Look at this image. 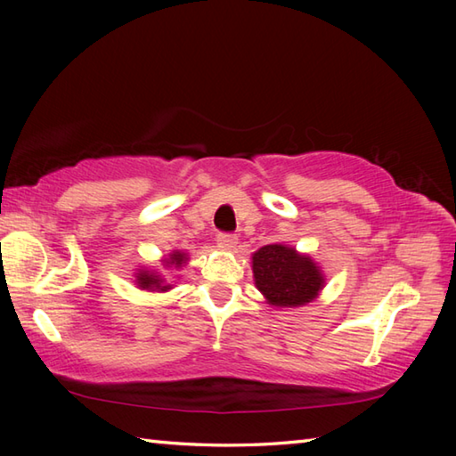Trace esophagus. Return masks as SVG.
<instances>
[{"label": "esophagus", "mask_w": 456, "mask_h": 456, "mask_svg": "<svg viewBox=\"0 0 456 456\" xmlns=\"http://www.w3.org/2000/svg\"><path fill=\"white\" fill-rule=\"evenodd\" d=\"M239 239L231 233H219L217 235V247L221 250H235Z\"/></svg>", "instance_id": "34e87169"}]
</instances>
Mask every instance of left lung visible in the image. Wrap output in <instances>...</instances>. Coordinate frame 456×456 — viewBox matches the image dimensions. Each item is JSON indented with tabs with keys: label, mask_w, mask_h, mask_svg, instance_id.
Segmentation results:
<instances>
[{
	"label": "left lung",
	"mask_w": 456,
	"mask_h": 456,
	"mask_svg": "<svg viewBox=\"0 0 456 456\" xmlns=\"http://www.w3.org/2000/svg\"><path fill=\"white\" fill-rule=\"evenodd\" d=\"M255 286L273 307L312 304L325 288V274L315 260L284 243L265 245L250 256Z\"/></svg>",
	"instance_id": "left-lung-1"
}]
</instances>
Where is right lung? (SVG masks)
Masks as SVG:
<instances>
[{"label": "right lung", "mask_w": 456, "mask_h": 456, "mask_svg": "<svg viewBox=\"0 0 456 456\" xmlns=\"http://www.w3.org/2000/svg\"><path fill=\"white\" fill-rule=\"evenodd\" d=\"M188 265V253H183L180 248H174L168 256L162 258V268L164 270H180L182 266ZM134 284L139 289H147V292H170L174 284L170 280L164 278L162 273L157 268H147L139 266L134 270Z\"/></svg>", "instance_id": "right-lung-1"}]
</instances>
